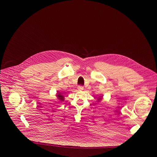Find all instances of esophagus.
I'll list each match as a JSON object with an SVG mask.
<instances>
[{"instance_id": "obj_1", "label": "esophagus", "mask_w": 157, "mask_h": 157, "mask_svg": "<svg viewBox=\"0 0 157 157\" xmlns=\"http://www.w3.org/2000/svg\"><path fill=\"white\" fill-rule=\"evenodd\" d=\"M83 89H84V88L82 86H78V90H83Z\"/></svg>"}]
</instances>
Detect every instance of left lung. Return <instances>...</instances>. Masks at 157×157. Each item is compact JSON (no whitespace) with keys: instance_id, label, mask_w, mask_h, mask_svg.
<instances>
[{"instance_id":"left-lung-1","label":"left lung","mask_w":157,"mask_h":157,"mask_svg":"<svg viewBox=\"0 0 157 157\" xmlns=\"http://www.w3.org/2000/svg\"><path fill=\"white\" fill-rule=\"evenodd\" d=\"M102 98H103V97H102V96H101V97L99 98L98 99V102H100V101H101L102 99Z\"/></svg>"}]
</instances>
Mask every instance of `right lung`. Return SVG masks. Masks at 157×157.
I'll return each instance as SVG.
<instances>
[{"label":"right lung","instance_id":"1","mask_svg":"<svg viewBox=\"0 0 157 157\" xmlns=\"http://www.w3.org/2000/svg\"><path fill=\"white\" fill-rule=\"evenodd\" d=\"M56 96L57 99L59 100V102H62L65 99V97H64V95H63V94L61 93L60 92H59V91H57Z\"/></svg>","mask_w":157,"mask_h":157}]
</instances>
